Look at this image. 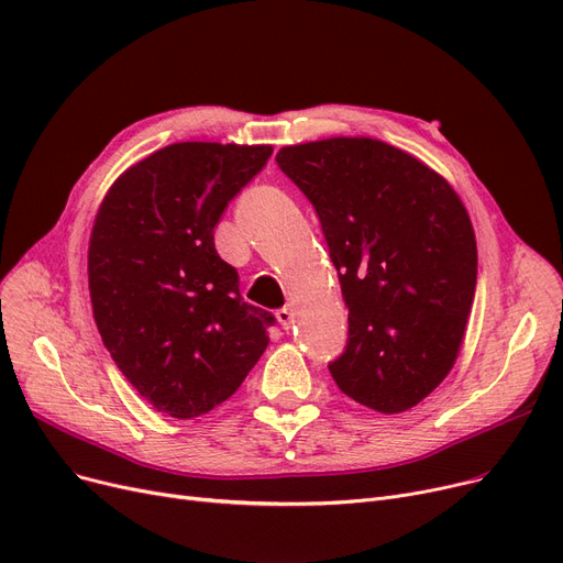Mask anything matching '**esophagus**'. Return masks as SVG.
<instances>
[{"mask_svg": "<svg viewBox=\"0 0 563 563\" xmlns=\"http://www.w3.org/2000/svg\"><path fill=\"white\" fill-rule=\"evenodd\" d=\"M276 317H278V321H280V327H283L285 331H289V329L294 327V319H297V312H294V306H285V308H280V310L276 312Z\"/></svg>", "mask_w": 563, "mask_h": 563, "instance_id": "1", "label": "esophagus"}]
</instances>
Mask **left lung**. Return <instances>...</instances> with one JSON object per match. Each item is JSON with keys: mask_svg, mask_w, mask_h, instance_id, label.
Listing matches in <instances>:
<instances>
[{"mask_svg": "<svg viewBox=\"0 0 563 563\" xmlns=\"http://www.w3.org/2000/svg\"><path fill=\"white\" fill-rule=\"evenodd\" d=\"M276 162L312 202L349 308L338 388L395 416L454 367L477 287V240L452 185L369 136L285 145Z\"/></svg>", "mask_w": 563, "mask_h": 563, "instance_id": "obj_1", "label": "left lung"}]
</instances>
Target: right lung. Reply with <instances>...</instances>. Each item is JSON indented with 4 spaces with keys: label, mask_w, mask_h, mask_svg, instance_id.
Masks as SVG:
<instances>
[{
    "label": "right lung",
    "mask_w": 563,
    "mask_h": 563,
    "mask_svg": "<svg viewBox=\"0 0 563 563\" xmlns=\"http://www.w3.org/2000/svg\"><path fill=\"white\" fill-rule=\"evenodd\" d=\"M272 153L170 143L118 175L100 202L88 242L98 331L136 393L170 418L223 404L269 344L274 314L244 303L214 225Z\"/></svg>",
    "instance_id": "add662e5"
}]
</instances>
